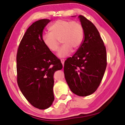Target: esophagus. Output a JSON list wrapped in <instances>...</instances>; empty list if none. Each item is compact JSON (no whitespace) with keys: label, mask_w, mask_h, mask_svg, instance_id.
<instances>
[{"label":"esophagus","mask_w":125,"mask_h":125,"mask_svg":"<svg viewBox=\"0 0 125 125\" xmlns=\"http://www.w3.org/2000/svg\"><path fill=\"white\" fill-rule=\"evenodd\" d=\"M61 63H62V64L63 65V66H64V59H61Z\"/></svg>","instance_id":"obj_1"}]
</instances>
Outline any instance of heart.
I'll return each instance as SVG.
<instances>
[{
    "label": "heart",
    "instance_id": "1",
    "mask_svg": "<svg viewBox=\"0 0 125 125\" xmlns=\"http://www.w3.org/2000/svg\"><path fill=\"white\" fill-rule=\"evenodd\" d=\"M48 31L49 33L42 36V42L48 50L56 52L58 50L60 40L63 43L57 54L60 58L67 56L72 50H78L83 41V26L76 21L58 20L50 25Z\"/></svg>",
    "mask_w": 125,
    "mask_h": 125
}]
</instances>
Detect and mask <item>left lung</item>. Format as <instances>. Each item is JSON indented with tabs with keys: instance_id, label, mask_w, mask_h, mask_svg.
I'll return each mask as SVG.
<instances>
[{
	"instance_id": "obj_1",
	"label": "left lung",
	"mask_w": 125,
	"mask_h": 125,
	"mask_svg": "<svg viewBox=\"0 0 125 125\" xmlns=\"http://www.w3.org/2000/svg\"><path fill=\"white\" fill-rule=\"evenodd\" d=\"M78 18L84 39L72 57L65 61L64 73L72 92L86 96L95 92L102 80L107 65L106 50L95 25L83 15Z\"/></svg>"
}]
</instances>
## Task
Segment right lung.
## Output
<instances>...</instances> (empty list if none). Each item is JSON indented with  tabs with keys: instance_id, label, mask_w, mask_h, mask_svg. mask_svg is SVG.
<instances>
[{
	"instance_id": "1",
	"label": "right lung",
	"mask_w": 125,
	"mask_h": 125,
	"mask_svg": "<svg viewBox=\"0 0 125 125\" xmlns=\"http://www.w3.org/2000/svg\"><path fill=\"white\" fill-rule=\"evenodd\" d=\"M50 21L41 19L33 23L23 36L16 54L19 87L33 106L42 110L53 102V74L63 67L42 40L43 30Z\"/></svg>"
}]
</instances>
